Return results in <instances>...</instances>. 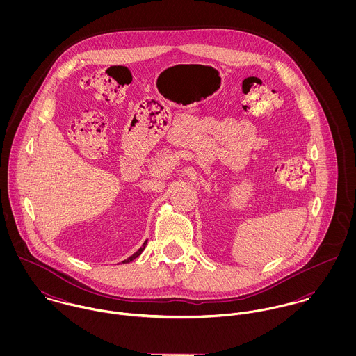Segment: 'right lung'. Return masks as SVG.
<instances>
[{"mask_svg": "<svg viewBox=\"0 0 356 356\" xmlns=\"http://www.w3.org/2000/svg\"><path fill=\"white\" fill-rule=\"evenodd\" d=\"M144 250H145V243H144V245H143V247H141V248H140V250H138V251H137V252H136V254H131V256H130V257H127V259H126V260H123V263H129V261H131V260H134V259H136V257H138V256H140V254H141V252H143V251H144Z\"/></svg>", "mask_w": 356, "mask_h": 356, "instance_id": "right-lung-1", "label": "right lung"}]
</instances>
